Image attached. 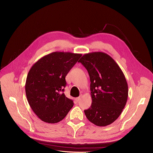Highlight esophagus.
I'll return each instance as SVG.
<instances>
[{"label": "esophagus", "instance_id": "esophagus-1", "mask_svg": "<svg viewBox=\"0 0 153 153\" xmlns=\"http://www.w3.org/2000/svg\"><path fill=\"white\" fill-rule=\"evenodd\" d=\"M80 99H81V96H79V97H76V98L75 99V102H76V103H78V101L80 100Z\"/></svg>", "mask_w": 153, "mask_h": 153}]
</instances>
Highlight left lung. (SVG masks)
<instances>
[{"mask_svg": "<svg viewBox=\"0 0 153 153\" xmlns=\"http://www.w3.org/2000/svg\"><path fill=\"white\" fill-rule=\"evenodd\" d=\"M88 70L92 98L91 107L85 110L88 120L97 126L116 121L126 106L128 85L120 66L108 54L92 52L79 60Z\"/></svg>", "mask_w": 153, "mask_h": 153, "instance_id": "obj_1", "label": "left lung"}]
</instances>
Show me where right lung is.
I'll use <instances>...</instances> for the list:
<instances>
[{
  "label": "right lung",
  "instance_id": "add662e5",
  "mask_svg": "<svg viewBox=\"0 0 153 153\" xmlns=\"http://www.w3.org/2000/svg\"><path fill=\"white\" fill-rule=\"evenodd\" d=\"M81 54L53 52L35 63L27 74L25 90L33 111L50 124L62 121L73 106V100L63 92L65 76L77 62Z\"/></svg>",
  "mask_w": 153,
  "mask_h": 153
}]
</instances>
